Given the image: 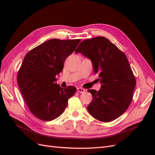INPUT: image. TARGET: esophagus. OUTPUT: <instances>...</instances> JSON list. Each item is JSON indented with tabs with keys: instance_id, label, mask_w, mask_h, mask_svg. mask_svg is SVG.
Returning a JSON list of instances; mask_svg holds the SVG:
<instances>
[{
	"instance_id": "34e87169",
	"label": "esophagus",
	"mask_w": 155,
	"mask_h": 155,
	"mask_svg": "<svg viewBox=\"0 0 155 155\" xmlns=\"http://www.w3.org/2000/svg\"><path fill=\"white\" fill-rule=\"evenodd\" d=\"M77 91L79 93H84L85 92V90L84 88H78Z\"/></svg>"
}]
</instances>
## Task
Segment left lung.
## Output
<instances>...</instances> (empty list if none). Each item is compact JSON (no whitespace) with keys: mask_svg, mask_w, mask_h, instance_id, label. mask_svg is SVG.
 Listing matches in <instances>:
<instances>
[{"mask_svg":"<svg viewBox=\"0 0 155 155\" xmlns=\"http://www.w3.org/2000/svg\"><path fill=\"white\" fill-rule=\"evenodd\" d=\"M75 53L90 59L101 88L88 90L92 100L87 107L94 118L109 122L122 115L133 97L136 79L124 52L104 37L83 41Z\"/></svg>","mask_w":155,"mask_h":155,"instance_id":"obj_1","label":"left lung"}]
</instances>
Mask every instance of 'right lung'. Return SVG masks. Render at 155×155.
Segmentation results:
<instances>
[{
	"label": "right lung",
	"instance_id": "1",
	"mask_svg": "<svg viewBox=\"0 0 155 155\" xmlns=\"http://www.w3.org/2000/svg\"><path fill=\"white\" fill-rule=\"evenodd\" d=\"M80 41L50 39L25 55L18 72L17 83L29 110L37 118L48 121L58 118L76 92L72 86L61 87L55 83V76Z\"/></svg>",
	"mask_w": 155,
	"mask_h": 155
}]
</instances>
